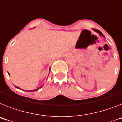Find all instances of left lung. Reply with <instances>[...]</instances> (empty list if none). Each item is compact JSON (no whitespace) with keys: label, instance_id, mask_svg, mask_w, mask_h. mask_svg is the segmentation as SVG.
<instances>
[{"label":"left lung","instance_id":"left-lung-1","mask_svg":"<svg viewBox=\"0 0 122 122\" xmlns=\"http://www.w3.org/2000/svg\"><path fill=\"white\" fill-rule=\"evenodd\" d=\"M94 31H95L96 32H97V33H98L99 34H100V35H101V36H103V37H104V35H103V34L102 33H101V31H99L98 30H96V29H94Z\"/></svg>","mask_w":122,"mask_h":122}]
</instances>
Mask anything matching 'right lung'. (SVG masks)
Instances as JSON below:
<instances>
[{
    "label": "right lung",
    "instance_id": "1",
    "mask_svg": "<svg viewBox=\"0 0 122 122\" xmlns=\"http://www.w3.org/2000/svg\"><path fill=\"white\" fill-rule=\"evenodd\" d=\"M50 68H49V72H50ZM9 75H10V74L9 73ZM15 86V87H16V88H18V89H21L20 88H19V87H18V86ZM42 86H43V85H42V86H40V87H39V88H37V89H34V90H30V91H26V90H23V89H22L23 91H27V92H33V91H37V90H39V89H40V88H41L42 87Z\"/></svg>",
    "mask_w": 122,
    "mask_h": 122
}]
</instances>
